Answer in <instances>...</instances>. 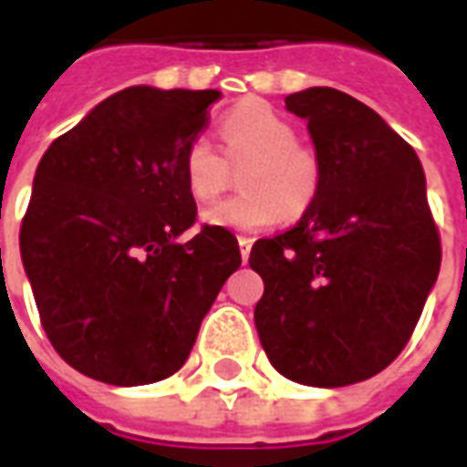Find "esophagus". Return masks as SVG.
<instances>
[{
    "label": "esophagus",
    "instance_id": "1",
    "mask_svg": "<svg viewBox=\"0 0 467 467\" xmlns=\"http://www.w3.org/2000/svg\"><path fill=\"white\" fill-rule=\"evenodd\" d=\"M237 243H240V254H243V263H247V257H250V250H253V237H237Z\"/></svg>",
    "mask_w": 467,
    "mask_h": 467
}]
</instances>
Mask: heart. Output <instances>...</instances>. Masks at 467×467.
Listing matches in <instances>:
<instances>
[{
  "label": "heart",
  "instance_id": "obj_1",
  "mask_svg": "<svg viewBox=\"0 0 467 467\" xmlns=\"http://www.w3.org/2000/svg\"><path fill=\"white\" fill-rule=\"evenodd\" d=\"M224 157L207 137H194L182 157L184 184L194 200L207 202L230 184V164L240 170L243 192L204 207L200 220L234 233H260L273 227L283 213L303 214L320 190L317 154L295 142L297 130L277 109L244 99L220 124Z\"/></svg>",
  "mask_w": 467,
  "mask_h": 467
}]
</instances>
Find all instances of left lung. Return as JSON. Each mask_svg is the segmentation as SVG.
Listing matches in <instances>:
<instances>
[{
  "instance_id": "8db88e82",
  "label": "left lung",
  "mask_w": 467,
  "mask_h": 467,
  "mask_svg": "<svg viewBox=\"0 0 467 467\" xmlns=\"http://www.w3.org/2000/svg\"><path fill=\"white\" fill-rule=\"evenodd\" d=\"M307 119L320 190L293 230L253 244L263 277L254 325L273 368L343 388L390 365L441 273L418 154L355 97L310 87L285 97Z\"/></svg>"
}]
</instances>
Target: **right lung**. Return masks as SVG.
I'll return each mask as SVG.
<instances>
[{
    "label": "right lung",
    "mask_w": 467,
    "mask_h": 467,
    "mask_svg": "<svg viewBox=\"0 0 467 467\" xmlns=\"http://www.w3.org/2000/svg\"><path fill=\"white\" fill-rule=\"evenodd\" d=\"M217 89L127 87L39 160L19 250L49 343L109 385L177 372L240 267L237 237L194 224L182 157Z\"/></svg>",
    "instance_id": "obj_1"
}]
</instances>
